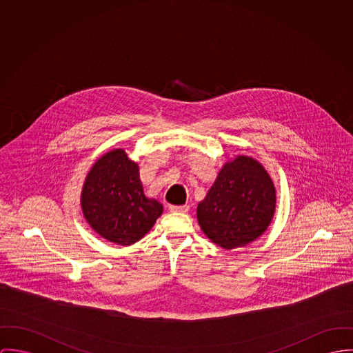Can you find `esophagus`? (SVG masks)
Wrapping results in <instances>:
<instances>
[{"label":"esophagus","mask_w":353,"mask_h":353,"mask_svg":"<svg viewBox=\"0 0 353 353\" xmlns=\"http://www.w3.org/2000/svg\"><path fill=\"white\" fill-rule=\"evenodd\" d=\"M170 212H187L190 210V205H169Z\"/></svg>","instance_id":"1"}]
</instances>
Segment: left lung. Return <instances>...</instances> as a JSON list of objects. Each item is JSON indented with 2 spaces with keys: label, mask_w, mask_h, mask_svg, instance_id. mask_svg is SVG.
Listing matches in <instances>:
<instances>
[{
  "label": "left lung",
  "mask_w": 353,
  "mask_h": 353,
  "mask_svg": "<svg viewBox=\"0 0 353 353\" xmlns=\"http://www.w3.org/2000/svg\"><path fill=\"white\" fill-rule=\"evenodd\" d=\"M274 208L276 190L265 168L254 158L236 156L222 166L196 215L207 238L223 249H236L268 229Z\"/></svg>",
  "instance_id": "obj_1"
}]
</instances>
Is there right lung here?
Instances as JSON below:
<instances>
[{
    "label": "right lung",
    "instance_id": "1",
    "mask_svg": "<svg viewBox=\"0 0 353 353\" xmlns=\"http://www.w3.org/2000/svg\"><path fill=\"white\" fill-rule=\"evenodd\" d=\"M81 207L90 228L110 242L132 245L154 226L162 204L145 196L139 166L125 150L99 158L86 174Z\"/></svg>",
    "mask_w": 353,
    "mask_h": 353
}]
</instances>
